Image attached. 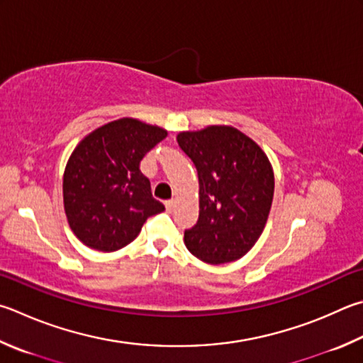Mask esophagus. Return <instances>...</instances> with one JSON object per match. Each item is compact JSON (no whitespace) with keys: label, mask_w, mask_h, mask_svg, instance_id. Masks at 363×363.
I'll return each instance as SVG.
<instances>
[{"label":"esophagus","mask_w":363,"mask_h":363,"mask_svg":"<svg viewBox=\"0 0 363 363\" xmlns=\"http://www.w3.org/2000/svg\"><path fill=\"white\" fill-rule=\"evenodd\" d=\"M164 206H167V211H173L176 206V201L174 200H168L164 201Z\"/></svg>","instance_id":"34e87169"}]
</instances>
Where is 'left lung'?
<instances>
[{
	"label": "left lung",
	"instance_id": "1",
	"mask_svg": "<svg viewBox=\"0 0 363 363\" xmlns=\"http://www.w3.org/2000/svg\"><path fill=\"white\" fill-rule=\"evenodd\" d=\"M177 144L199 171L200 216L184 233L196 259L211 265L246 255L265 228L274 194L267 154L230 125L181 131Z\"/></svg>",
	"mask_w": 363,
	"mask_h": 363
}]
</instances>
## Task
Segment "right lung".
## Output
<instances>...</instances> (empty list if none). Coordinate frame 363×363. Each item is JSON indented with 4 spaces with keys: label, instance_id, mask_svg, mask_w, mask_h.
Segmentation results:
<instances>
[{
    "label": "right lung",
    "instance_id": "right-lung-1",
    "mask_svg": "<svg viewBox=\"0 0 363 363\" xmlns=\"http://www.w3.org/2000/svg\"><path fill=\"white\" fill-rule=\"evenodd\" d=\"M168 131L138 118L104 123L77 144L63 174L65 214L79 241L114 252L140 235L147 217L164 211L140 163Z\"/></svg>",
    "mask_w": 363,
    "mask_h": 363
}]
</instances>
